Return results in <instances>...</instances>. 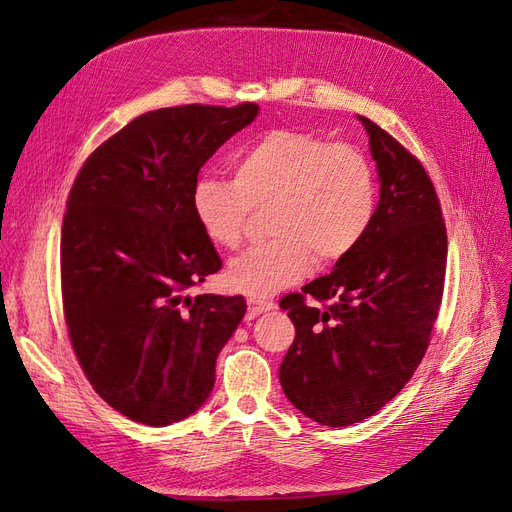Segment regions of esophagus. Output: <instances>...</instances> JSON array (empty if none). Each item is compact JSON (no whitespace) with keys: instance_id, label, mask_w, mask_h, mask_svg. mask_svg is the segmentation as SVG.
Instances as JSON below:
<instances>
[{"instance_id":"1","label":"esophagus","mask_w":512,"mask_h":512,"mask_svg":"<svg viewBox=\"0 0 512 512\" xmlns=\"http://www.w3.org/2000/svg\"><path fill=\"white\" fill-rule=\"evenodd\" d=\"M246 304H249V314L251 316H259L263 312H270V310L276 308L272 301H263V299H257V297H249V299H246Z\"/></svg>"}]
</instances>
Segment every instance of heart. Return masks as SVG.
<instances>
[{
  "label": "heart",
  "mask_w": 512,
  "mask_h": 512,
  "mask_svg": "<svg viewBox=\"0 0 512 512\" xmlns=\"http://www.w3.org/2000/svg\"><path fill=\"white\" fill-rule=\"evenodd\" d=\"M266 206H274V240L238 255L225 272L234 291L257 299L304 280L316 257L335 263L361 244L377 211L373 166L352 145L278 128L238 151L232 179L204 175L192 187L194 219L217 249H236L251 208Z\"/></svg>",
  "instance_id": "1"
}]
</instances>
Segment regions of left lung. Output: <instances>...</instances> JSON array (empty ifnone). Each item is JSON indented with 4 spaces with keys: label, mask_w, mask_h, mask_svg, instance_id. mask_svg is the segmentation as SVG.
<instances>
[{
    "label": "left lung",
    "mask_w": 512,
    "mask_h": 512,
    "mask_svg": "<svg viewBox=\"0 0 512 512\" xmlns=\"http://www.w3.org/2000/svg\"><path fill=\"white\" fill-rule=\"evenodd\" d=\"M356 118L380 179L375 219L331 274L280 301L295 325L280 386L306 418L333 428L380 411L418 369L447 263L441 204L424 166L375 122ZM306 294L332 304L308 307Z\"/></svg>",
    "instance_id": "left-lung-1"
}]
</instances>
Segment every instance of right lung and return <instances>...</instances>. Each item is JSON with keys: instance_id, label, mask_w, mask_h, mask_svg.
Here are the masks:
<instances>
[{"instance_id": "obj_1", "label": "right lung", "mask_w": 512, "mask_h": 512, "mask_svg": "<svg viewBox=\"0 0 512 512\" xmlns=\"http://www.w3.org/2000/svg\"><path fill=\"white\" fill-rule=\"evenodd\" d=\"M259 105L147 111L86 160L61 236L63 308L75 356L101 399L132 422L168 426L215 386L242 295H187L221 270L192 213V187Z\"/></svg>"}]
</instances>
